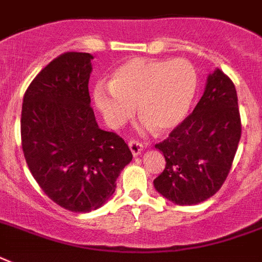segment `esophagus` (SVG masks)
Listing matches in <instances>:
<instances>
[{
  "label": "esophagus",
  "instance_id": "obj_1",
  "mask_svg": "<svg viewBox=\"0 0 262 262\" xmlns=\"http://www.w3.org/2000/svg\"><path fill=\"white\" fill-rule=\"evenodd\" d=\"M129 148H130V152L133 154V156H139L141 152H143V145H141V143H139V141H136V140H130L129 141Z\"/></svg>",
  "mask_w": 262,
  "mask_h": 262
}]
</instances>
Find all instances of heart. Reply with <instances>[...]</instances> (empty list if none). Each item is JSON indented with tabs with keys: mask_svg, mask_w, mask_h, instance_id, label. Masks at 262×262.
Segmentation results:
<instances>
[{
	"mask_svg": "<svg viewBox=\"0 0 262 262\" xmlns=\"http://www.w3.org/2000/svg\"><path fill=\"white\" fill-rule=\"evenodd\" d=\"M197 84L194 68L187 61L132 58L111 73L108 87H95L94 102L113 127L122 126L137 104L145 126L170 132L189 114Z\"/></svg>",
	"mask_w": 262,
	"mask_h": 262,
	"instance_id": "obj_1",
	"label": "heart"
}]
</instances>
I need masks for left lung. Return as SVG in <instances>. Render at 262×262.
Masks as SVG:
<instances>
[{"mask_svg":"<svg viewBox=\"0 0 262 262\" xmlns=\"http://www.w3.org/2000/svg\"><path fill=\"white\" fill-rule=\"evenodd\" d=\"M241 130L235 85L215 69L193 113L155 145L166 159L163 172L154 181L156 191L177 205L212 197L230 172Z\"/></svg>","mask_w":262,"mask_h":262,"instance_id":"1","label":"left lung"}]
</instances>
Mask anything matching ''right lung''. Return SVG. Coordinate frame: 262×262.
<instances>
[{
  "instance_id": "obj_1",
  "label": "right lung",
  "mask_w": 262,
  "mask_h": 262,
  "mask_svg": "<svg viewBox=\"0 0 262 262\" xmlns=\"http://www.w3.org/2000/svg\"><path fill=\"white\" fill-rule=\"evenodd\" d=\"M94 57L65 53L32 80L23 99L21 145L31 174L59 207L91 212L111 199L132 162L117 133L100 129L88 92Z\"/></svg>"
}]
</instances>
